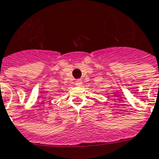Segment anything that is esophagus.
Listing matches in <instances>:
<instances>
[{
  "instance_id": "34e87169",
  "label": "esophagus",
  "mask_w": 159,
  "mask_h": 159,
  "mask_svg": "<svg viewBox=\"0 0 159 159\" xmlns=\"http://www.w3.org/2000/svg\"><path fill=\"white\" fill-rule=\"evenodd\" d=\"M82 80L81 79H77V81H76V85H77V86H81V85H82Z\"/></svg>"
}]
</instances>
